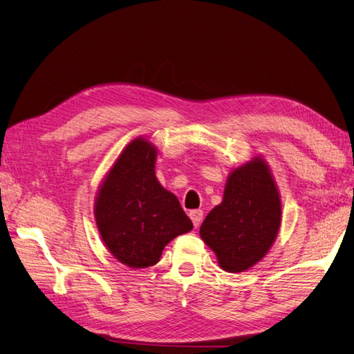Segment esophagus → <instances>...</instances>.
Segmentation results:
<instances>
[{"label": "esophagus", "instance_id": "34e87169", "mask_svg": "<svg viewBox=\"0 0 354 354\" xmlns=\"http://www.w3.org/2000/svg\"><path fill=\"white\" fill-rule=\"evenodd\" d=\"M189 216H191V219L194 222V227L198 228V227L201 225V221H203L204 213H203V210H192L191 213H189Z\"/></svg>", "mask_w": 354, "mask_h": 354}]
</instances>
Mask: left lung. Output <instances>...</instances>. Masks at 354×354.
Here are the masks:
<instances>
[{"mask_svg":"<svg viewBox=\"0 0 354 354\" xmlns=\"http://www.w3.org/2000/svg\"><path fill=\"white\" fill-rule=\"evenodd\" d=\"M281 225L278 187L257 158L231 172L223 200L207 214L200 236L230 273L245 272L267 254Z\"/></svg>","mask_w":354,"mask_h":354,"instance_id":"1","label":"left lung"}]
</instances>
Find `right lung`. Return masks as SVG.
<instances>
[{
  "mask_svg": "<svg viewBox=\"0 0 354 354\" xmlns=\"http://www.w3.org/2000/svg\"><path fill=\"white\" fill-rule=\"evenodd\" d=\"M156 149L136 138L99 189L94 216L109 252L132 269L156 264L172 239L192 230L177 196L154 174Z\"/></svg>",
  "mask_w": 354,
  "mask_h": 354,
  "instance_id": "1",
  "label": "right lung"
}]
</instances>
